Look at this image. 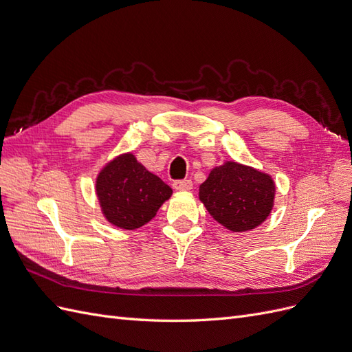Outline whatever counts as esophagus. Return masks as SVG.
<instances>
[{"label": "esophagus", "mask_w": 352, "mask_h": 352, "mask_svg": "<svg viewBox=\"0 0 352 352\" xmlns=\"http://www.w3.org/2000/svg\"><path fill=\"white\" fill-rule=\"evenodd\" d=\"M192 186H194L192 180H189V179H182V180H176V182H173V188L176 190H190L192 189Z\"/></svg>", "instance_id": "obj_1"}]
</instances>
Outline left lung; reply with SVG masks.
<instances>
[{
  "mask_svg": "<svg viewBox=\"0 0 352 352\" xmlns=\"http://www.w3.org/2000/svg\"><path fill=\"white\" fill-rule=\"evenodd\" d=\"M270 176L238 163H226L199 186V199L212 219L232 232H247L267 219L273 207Z\"/></svg>",
  "mask_w": 352,
  "mask_h": 352,
  "instance_id": "1",
  "label": "left lung"
}]
</instances>
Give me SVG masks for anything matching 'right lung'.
I'll list each match as a JSON object with an SVG mask.
<instances>
[{"label": "right lung", "instance_id": "add662e5", "mask_svg": "<svg viewBox=\"0 0 352 352\" xmlns=\"http://www.w3.org/2000/svg\"><path fill=\"white\" fill-rule=\"evenodd\" d=\"M102 212L114 226L133 230L150 221L172 188L136 162L132 154L117 157L97 179Z\"/></svg>", "mask_w": 352, "mask_h": 352}]
</instances>
